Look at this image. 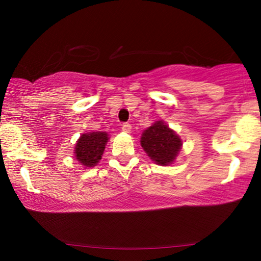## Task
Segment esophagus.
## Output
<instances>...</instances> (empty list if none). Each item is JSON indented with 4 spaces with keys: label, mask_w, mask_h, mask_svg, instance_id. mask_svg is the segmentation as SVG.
<instances>
[{
    "label": "esophagus",
    "mask_w": 261,
    "mask_h": 261,
    "mask_svg": "<svg viewBox=\"0 0 261 261\" xmlns=\"http://www.w3.org/2000/svg\"><path fill=\"white\" fill-rule=\"evenodd\" d=\"M122 130L124 132V133H130L132 132V126L129 123H123L122 124Z\"/></svg>",
    "instance_id": "esophagus-1"
}]
</instances>
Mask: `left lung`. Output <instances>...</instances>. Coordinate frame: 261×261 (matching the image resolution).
Returning <instances> with one entry per match:
<instances>
[{"instance_id":"obj_1","label":"left lung","mask_w":261,"mask_h":261,"mask_svg":"<svg viewBox=\"0 0 261 261\" xmlns=\"http://www.w3.org/2000/svg\"><path fill=\"white\" fill-rule=\"evenodd\" d=\"M140 145L156 165L169 166L179 154L183 141L172 128L159 120L142 132Z\"/></svg>"}]
</instances>
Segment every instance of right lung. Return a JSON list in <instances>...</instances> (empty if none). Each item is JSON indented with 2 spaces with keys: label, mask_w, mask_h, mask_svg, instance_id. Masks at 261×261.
Returning a JSON list of instances; mask_svg holds the SVG:
<instances>
[{
  "label": "right lung",
  "mask_w": 261,
  "mask_h": 261,
  "mask_svg": "<svg viewBox=\"0 0 261 261\" xmlns=\"http://www.w3.org/2000/svg\"><path fill=\"white\" fill-rule=\"evenodd\" d=\"M109 140L107 132H88L82 134L74 146V159L84 167H94L102 159Z\"/></svg>",
  "instance_id": "obj_1"
}]
</instances>
